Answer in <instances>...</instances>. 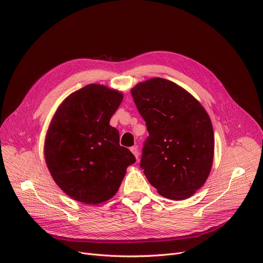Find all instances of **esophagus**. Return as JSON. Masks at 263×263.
<instances>
[{"mask_svg": "<svg viewBox=\"0 0 263 263\" xmlns=\"http://www.w3.org/2000/svg\"><path fill=\"white\" fill-rule=\"evenodd\" d=\"M131 152L134 154V156L136 157V159H138V155H139V152H138V149H137V147L135 146V147H131Z\"/></svg>", "mask_w": 263, "mask_h": 263, "instance_id": "obj_1", "label": "esophagus"}]
</instances>
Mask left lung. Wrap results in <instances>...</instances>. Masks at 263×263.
I'll list each match as a JSON object with an SVG mask.
<instances>
[{"label": "left lung", "mask_w": 263, "mask_h": 263, "mask_svg": "<svg viewBox=\"0 0 263 263\" xmlns=\"http://www.w3.org/2000/svg\"><path fill=\"white\" fill-rule=\"evenodd\" d=\"M131 94L149 133L141 159L146 178L167 199L191 197L213 165L211 118L194 96L164 78L138 83Z\"/></svg>", "instance_id": "left-lung-1"}]
</instances>
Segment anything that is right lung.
Instances as JSON below:
<instances>
[{
    "label": "right lung",
    "instance_id": "right-lung-1",
    "mask_svg": "<svg viewBox=\"0 0 263 263\" xmlns=\"http://www.w3.org/2000/svg\"><path fill=\"white\" fill-rule=\"evenodd\" d=\"M121 100V93L107 86L85 85L64 99L50 122L45 161L56 184L76 201L94 205L111 199L136 161L110 126Z\"/></svg>",
    "mask_w": 263,
    "mask_h": 263
}]
</instances>
